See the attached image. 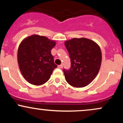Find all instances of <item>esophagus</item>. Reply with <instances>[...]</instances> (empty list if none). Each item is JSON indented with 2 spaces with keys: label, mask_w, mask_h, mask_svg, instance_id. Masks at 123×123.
<instances>
[{
  "label": "esophagus",
  "mask_w": 123,
  "mask_h": 123,
  "mask_svg": "<svg viewBox=\"0 0 123 123\" xmlns=\"http://www.w3.org/2000/svg\"><path fill=\"white\" fill-rule=\"evenodd\" d=\"M58 68L62 69V68H63V65H60L58 66Z\"/></svg>",
  "instance_id": "1"
}]
</instances>
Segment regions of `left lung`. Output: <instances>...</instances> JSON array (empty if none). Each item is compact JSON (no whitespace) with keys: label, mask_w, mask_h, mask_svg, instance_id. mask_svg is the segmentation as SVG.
<instances>
[{"label":"left lung","mask_w":123,"mask_h":123,"mask_svg":"<svg viewBox=\"0 0 123 123\" xmlns=\"http://www.w3.org/2000/svg\"><path fill=\"white\" fill-rule=\"evenodd\" d=\"M71 61L69 70H63L66 81L76 88L88 85L100 69L102 53L99 45L85 37L73 38L65 42Z\"/></svg>","instance_id":"8db88e82"}]
</instances>
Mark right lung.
I'll return each mask as SVG.
<instances>
[{"label":"right lung","mask_w":123,"mask_h":123,"mask_svg":"<svg viewBox=\"0 0 123 123\" xmlns=\"http://www.w3.org/2000/svg\"><path fill=\"white\" fill-rule=\"evenodd\" d=\"M55 45L54 40L38 35L25 37L21 42L17 53L18 66L28 82L40 86L50 79L57 67L51 53Z\"/></svg>","instance_id":"right-lung-1"}]
</instances>
